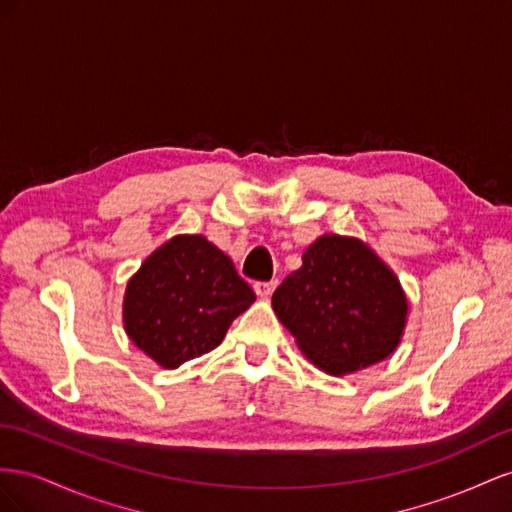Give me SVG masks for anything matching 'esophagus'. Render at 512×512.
Segmentation results:
<instances>
[{"instance_id":"1","label":"esophagus","mask_w":512,"mask_h":512,"mask_svg":"<svg viewBox=\"0 0 512 512\" xmlns=\"http://www.w3.org/2000/svg\"><path fill=\"white\" fill-rule=\"evenodd\" d=\"M253 289L259 298H270L272 291L276 289V281H259L253 285Z\"/></svg>"}]
</instances>
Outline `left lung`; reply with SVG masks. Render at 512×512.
Instances as JSON below:
<instances>
[{
    "label": "left lung",
    "mask_w": 512,
    "mask_h": 512,
    "mask_svg": "<svg viewBox=\"0 0 512 512\" xmlns=\"http://www.w3.org/2000/svg\"><path fill=\"white\" fill-rule=\"evenodd\" d=\"M272 309L317 369L345 375L388 358L407 321L394 272L358 238L321 236L272 296Z\"/></svg>",
    "instance_id": "obj_1"
}]
</instances>
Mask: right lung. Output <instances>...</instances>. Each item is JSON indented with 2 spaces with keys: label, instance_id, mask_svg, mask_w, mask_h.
Segmentation results:
<instances>
[{
  "label": "right lung",
  "instance_id": "right-lung-1",
  "mask_svg": "<svg viewBox=\"0 0 512 512\" xmlns=\"http://www.w3.org/2000/svg\"><path fill=\"white\" fill-rule=\"evenodd\" d=\"M255 302L233 261L203 236H175L128 281L124 328L163 369L221 345L231 321Z\"/></svg>",
  "mask_w": 512,
  "mask_h": 512
}]
</instances>
